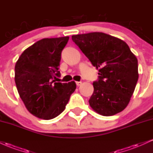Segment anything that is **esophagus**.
<instances>
[{"instance_id":"34e87169","label":"esophagus","mask_w":153,"mask_h":153,"mask_svg":"<svg viewBox=\"0 0 153 153\" xmlns=\"http://www.w3.org/2000/svg\"><path fill=\"white\" fill-rule=\"evenodd\" d=\"M82 84V82H80V81H77L76 82V85H78V86H79V85H80Z\"/></svg>"}]
</instances>
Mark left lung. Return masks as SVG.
Instances as JSON below:
<instances>
[{
	"label": "left lung",
	"instance_id": "left-lung-1",
	"mask_svg": "<svg viewBox=\"0 0 153 153\" xmlns=\"http://www.w3.org/2000/svg\"><path fill=\"white\" fill-rule=\"evenodd\" d=\"M72 39L99 72L88 101L91 108L106 117L124 110L139 78L137 59L127 44L102 32L73 35Z\"/></svg>",
	"mask_w": 153,
	"mask_h": 153
}]
</instances>
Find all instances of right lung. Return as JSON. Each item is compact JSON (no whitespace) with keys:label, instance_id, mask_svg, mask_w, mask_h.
<instances>
[{"label":"right lung","instance_id":"add662e5","mask_svg":"<svg viewBox=\"0 0 153 153\" xmlns=\"http://www.w3.org/2000/svg\"><path fill=\"white\" fill-rule=\"evenodd\" d=\"M69 36L45 38L26 49L15 65V82L26 108L35 117L49 120L65 110L76 88L75 81L56 82L61 52Z\"/></svg>","mask_w":153,"mask_h":153}]
</instances>
